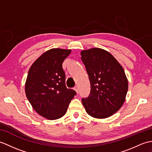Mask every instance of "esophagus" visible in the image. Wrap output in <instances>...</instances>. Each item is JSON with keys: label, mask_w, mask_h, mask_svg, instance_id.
Instances as JSON below:
<instances>
[{"label": "esophagus", "mask_w": 152, "mask_h": 152, "mask_svg": "<svg viewBox=\"0 0 152 152\" xmlns=\"http://www.w3.org/2000/svg\"><path fill=\"white\" fill-rule=\"evenodd\" d=\"M74 89L75 90V91H76V93H78L79 90H78V86H75V87H74Z\"/></svg>", "instance_id": "1"}]
</instances>
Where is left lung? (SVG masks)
<instances>
[{
  "instance_id": "8db88e82",
  "label": "left lung",
  "mask_w": 152,
  "mask_h": 152,
  "mask_svg": "<svg viewBox=\"0 0 152 152\" xmlns=\"http://www.w3.org/2000/svg\"><path fill=\"white\" fill-rule=\"evenodd\" d=\"M91 84L88 97L83 98L86 112L104 119L118 112L125 102L128 80L122 66L108 51L94 48L81 51Z\"/></svg>"
}]
</instances>
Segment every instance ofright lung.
I'll list each match as a JSON object with an SVG mask.
<instances>
[{"label": "right lung", "instance_id": "add662e5", "mask_svg": "<svg viewBox=\"0 0 152 152\" xmlns=\"http://www.w3.org/2000/svg\"><path fill=\"white\" fill-rule=\"evenodd\" d=\"M70 50L53 48L44 52L32 64L25 82V93L34 110L50 120L66 114L76 93L65 85L63 61Z\"/></svg>", "mask_w": 152, "mask_h": 152}]
</instances>
